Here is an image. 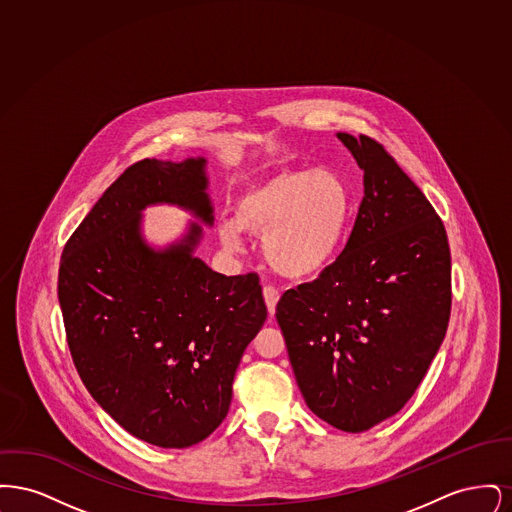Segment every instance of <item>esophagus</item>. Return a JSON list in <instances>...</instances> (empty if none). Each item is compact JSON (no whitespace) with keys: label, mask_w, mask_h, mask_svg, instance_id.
<instances>
[{"label":"esophagus","mask_w":512,"mask_h":512,"mask_svg":"<svg viewBox=\"0 0 512 512\" xmlns=\"http://www.w3.org/2000/svg\"><path fill=\"white\" fill-rule=\"evenodd\" d=\"M263 297H265V303H267L268 315L272 317L274 311H276V303H278L280 293H278L276 288H272V286H265L263 288Z\"/></svg>","instance_id":"1"}]
</instances>
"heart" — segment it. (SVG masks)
I'll return each mask as SVG.
<instances>
[{
    "label": "heart",
    "instance_id": "1",
    "mask_svg": "<svg viewBox=\"0 0 512 512\" xmlns=\"http://www.w3.org/2000/svg\"><path fill=\"white\" fill-rule=\"evenodd\" d=\"M353 217V195L338 172L278 171L247 188L222 220L224 251L240 253L244 232L263 238L268 265L286 278H311L340 255Z\"/></svg>",
    "mask_w": 512,
    "mask_h": 512
}]
</instances>
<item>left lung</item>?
Returning <instances> with one entry per match:
<instances>
[{
    "label": "left lung",
    "mask_w": 512,
    "mask_h": 512,
    "mask_svg": "<svg viewBox=\"0 0 512 512\" xmlns=\"http://www.w3.org/2000/svg\"><path fill=\"white\" fill-rule=\"evenodd\" d=\"M336 136L365 172V197L340 257L284 293L276 320L307 407L357 434L399 413L436 357L451 253L434 207L386 149Z\"/></svg>",
    "instance_id": "8db88e82"
}]
</instances>
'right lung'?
Masks as SVG:
<instances>
[{
    "instance_id": "right-lung-1",
    "label": "right lung",
    "mask_w": 512,
    "mask_h": 512,
    "mask_svg": "<svg viewBox=\"0 0 512 512\" xmlns=\"http://www.w3.org/2000/svg\"><path fill=\"white\" fill-rule=\"evenodd\" d=\"M205 157L144 159L99 197L63 249L57 295L74 366L99 407L134 438L184 449L219 428L245 347L267 320L257 274L224 276L195 257L213 226ZM195 217L146 242L143 211Z\"/></svg>"
}]
</instances>
